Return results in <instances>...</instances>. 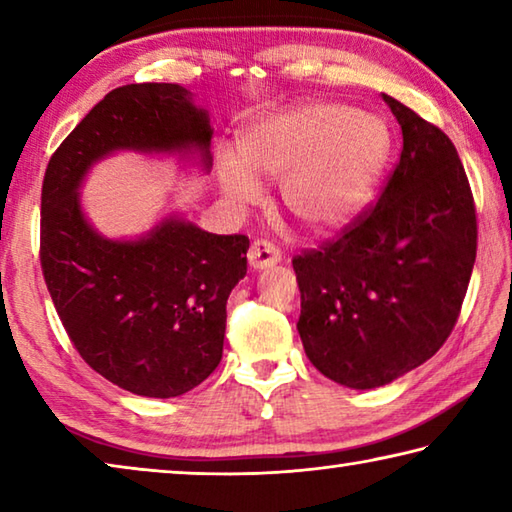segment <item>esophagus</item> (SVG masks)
<instances>
[{
  "label": "esophagus",
  "instance_id": "34e87169",
  "mask_svg": "<svg viewBox=\"0 0 512 512\" xmlns=\"http://www.w3.org/2000/svg\"><path fill=\"white\" fill-rule=\"evenodd\" d=\"M282 259V253L277 250L271 241L257 239L248 250V264L253 271H264V268H271Z\"/></svg>",
  "mask_w": 512,
  "mask_h": 512
}]
</instances>
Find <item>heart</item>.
Segmentation results:
<instances>
[{"label": "heart", "instance_id": "obj_1", "mask_svg": "<svg viewBox=\"0 0 512 512\" xmlns=\"http://www.w3.org/2000/svg\"><path fill=\"white\" fill-rule=\"evenodd\" d=\"M241 162H228L221 187L235 203L259 196L257 178L282 180L287 212L314 232L339 230L357 216L391 155V133L375 115L314 101L255 121L241 137Z\"/></svg>", "mask_w": 512, "mask_h": 512}]
</instances>
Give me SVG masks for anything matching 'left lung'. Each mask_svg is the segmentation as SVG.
Masks as SVG:
<instances>
[{"mask_svg": "<svg viewBox=\"0 0 512 512\" xmlns=\"http://www.w3.org/2000/svg\"><path fill=\"white\" fill-rule=\"evenodd\" d=\"M404 146L377 205L293 257L298 334L336 384L368 391L431 359L461 314L476 212L452 140L388 94Z\"/></svg>", "mask_w": 512, "mask_h": 512, "instance_id": "1", "label": "left lung"}]
</instances>
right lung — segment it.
<instances>
[{
  "instance_id": "right-lung-1",
  "label": "right lung",
  "mask_w": 512,
  "mask_h": 512,
  "mask_svg": "<svg viewBox=\"0 0 512 512\" xmlns=\"http://www.w3.org/2000/svg\"><path fill=\"white\" fill-rule=\"evenodd\" d=\"M212 133L183 85H121L65 137L42 180L40 264L65 332L92 370L142 397L183 395L219 366L250 241L178 214L137 239H108L85 219L79 189L117 151L178 155L210 171Z\"/></svg>"
}]
</instances>
